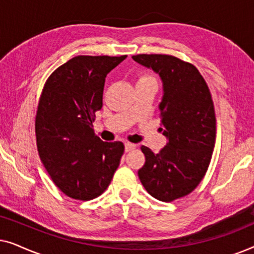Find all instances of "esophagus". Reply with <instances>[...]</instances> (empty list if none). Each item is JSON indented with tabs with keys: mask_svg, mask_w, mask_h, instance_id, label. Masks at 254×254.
I'll return each mask as SVG.
<instances>
[{
	"mask_svg": "<svg viewBox=\"0 0 254 254\" xmlns=\"http://www.w3.org/2000/svg\"><path fill=\"white\" fill-rule=\"evenodd\" d=\"M136 148V144H133V143H125V150H126V152L128 151H131L133 149Z\"/></svg>",
	"mask_w": 254,
	"mask_h": 254,
	"instance_id": "34e87169",
	"label": "esophagus"
}]
</instances>
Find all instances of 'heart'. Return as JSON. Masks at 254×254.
I'll list each match as a JSON object with an SVG mask.
<instances>
[{"label": "heart", "mask_w": 254, "mask_h": 254, "mask_svg": "<svg viewBox=\"0 0 254 254\" xmlns=\"http://www.w3.org/2000/svg\"><path fill=\"white\" fill-rule=\"evenodd\" d=\"M156 82V79L154 76L149 75V74H141L138 76V79H137V83H141V82Z\"/></svg>", "instance_id": "1"}]
</instances>
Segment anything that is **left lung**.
Returning <instances> with one entry per match:
<instances>
[{"instance_id":"1","label":"left lung","mask_w":254,"mask_h":254,"mask_svg":"<svg viewBox=\"0 0 254 254\" xmlns=\"http://www.w3.org/2000/svg\"><path fill=\"white\" fill-rule=\"evenodd\" d=\"M133 60L161 76L159 104L168 143L158 154L142 145L145 163L138 178L151 196L171 202L189 195L206 175L216 140L214 103L195 65L166 54H137Z\"/></svg>"}]
</instances>
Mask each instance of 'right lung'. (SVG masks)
<instances>
[{"label": "right lung", "instance_id": "1", "mask_svg": "<svg viewBox=\"0 0 254 254\" xmlns=\"http://www.w3.org/2000/svg\"><path fill=\"white\" fill-rule=\"evenodd\" d=\"M126 58L78 55L44 85L36 116L38 152L53 183L71 199L99 196L120 164L124 143L102 141L92 123L103 107L106 75Z\"/></svg>", "mask_w": 254, "mask_h": 254}]
</instances>
